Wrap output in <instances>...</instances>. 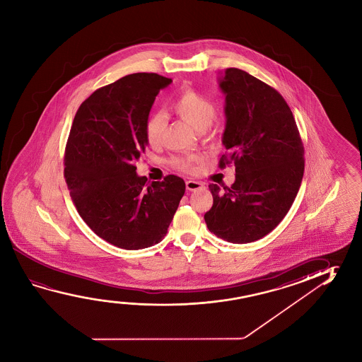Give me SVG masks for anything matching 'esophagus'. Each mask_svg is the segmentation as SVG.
Masks as SVG:
<instances>
[{
	"instance_id": "1",
	"label": "esophagus",
	"mask_w": 362,
	"mask_h": 362,
	"mask_svg": "<svg viewBox=\"0 0 362 362\" xmlns=\"http://www.w3.org/2000/svg\"><path fill=\"white\" fill-rule=\"evenodd\" d=\"M185 187H187V189L189 190V192H194V190L203 189L204 184L201 183V182H197V180H188L185 183Z\"/></svg>"
}]
</instances>
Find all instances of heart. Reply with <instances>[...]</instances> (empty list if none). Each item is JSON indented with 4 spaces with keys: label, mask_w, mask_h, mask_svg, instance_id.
I'll list each match as a JSON object with an SVG mask.
<instances>
[{
    "label": "heart",
    "mask_w": 362,
    "mask_h": 362,
    "mask_svg": "<svg viewBox=\"0 0 362 362\" xmlns=\"http://www.w3.org/2000/svg\"><path fill=\"white\" fill-rule=\"evenodd\" d=\"M174 112L198 131L207 129L214 122L217 110L214 102L194 89H184L172 102ZM166 127V116L163 112L151 113L144 126V135L150 146L161 143ZM199 161L196 155L178 156L172 160L173 165L183 172H192Z\"/></svg>",
    "instance_id": "1"
}]
</instances>
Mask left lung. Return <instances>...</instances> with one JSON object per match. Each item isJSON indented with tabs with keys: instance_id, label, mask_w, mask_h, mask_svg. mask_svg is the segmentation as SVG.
<instances>
[{
	"instance_id": "8db88e82",
	"label": "left lung",
	"mask_w": 362,
	"mask_h": 362,
	"mask_svg": "<svg viewBox=\"0 0 362 362\" xmlns=\"http://www.w3.org/2000/svg\"><path fill=\"white\" fill-rule=\"evenodd\" d=\"M226 95L219 168L235 163L236 179L209 184L214 206L208 230L232 243H254L284 218L300 188L304 148L296 119L276 89L249 73L227 68L218 79Z\"/></svg>"
}]
</instances>
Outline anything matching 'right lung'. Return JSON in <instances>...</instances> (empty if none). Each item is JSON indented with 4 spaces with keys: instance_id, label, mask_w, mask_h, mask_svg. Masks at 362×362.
Returning a JSON list of instances; mask_svg holds the SVG:
<instances>
[{
    "instance_id": "1",
    "label": "right lung",
    "mask_w": 362,
    "mask_h": 362,
    "mask_svg": "<svg viewBox=\"0 0 362 362\" xmlns=\"http://www.w3.org/2000/svg\"><path fill=\"white\" fill-rule=\"evenodd\" d=\"M170 83L156 73L126 76L95 90L73 119L64 155L71 199L89 228L119 249L160 243L185 192L177 175L148 184L135 166L155 97Z\"/></svg>"
}]
</instances>
